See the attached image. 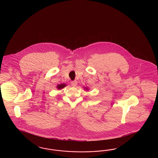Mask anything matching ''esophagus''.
Listing matches in <instances>:
<instances>
[{
	"instance_id": "34e87169",
	"label": "esophagus",
	"mask_w": 158,
	"mask_h": 158,
	"mask_svg": "<svg viewBox=\"0 0 158 158\" xmlns=\"http://www.w3.org/2000/svg\"><path fill=\"white\" fill-rule=\"evenodd\" d=\"M77 81H72V82H71V85H72L73 87H75L77 86Z\"/></svg>"
}]
</instances>
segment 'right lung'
<instances>
[{
  "label": "right lung",
  "instance_id": "1",
  "mask_svg": "<svg viewBox=\"0 0 158 158\" xmlns=\"http://www.w3.org/2000/svg\"><path fill=\"white\" fill-rule=\"evenodd\" d=\"M65 86H66V85H65V84H61V85H58L57 88L58 89H61L64 88Z\"/></svg>",
  "mask_w": 158,
  "mask_h": 158
}]
</instances>
